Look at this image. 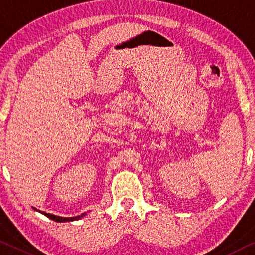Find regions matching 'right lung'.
<instances>
[{
	"label": "right lung",
	"mask_w": 255,
	"mask_h": 255,
	"mask_svg": "<svg viewBox=\"0 0 255 255\" xmlns=\"http://www.w3.org/2000/svg\"><path fill=\"white\" fill-rule=\"evenodd\" d=\"M35 211H38L37 209H35L33 207ZM38 212H41L42 214H44L45 217H48L51 220L56 221V222H68V221H76V220H80L81 218H83L84 215H87V212L85 213H82L81 215H77V217H72V218H64V217H58V215H54V214H51V213H46V212H43V211H38Z\"/></svg>",
	"instance_id": "right-lung-1"
}]
</instances>
